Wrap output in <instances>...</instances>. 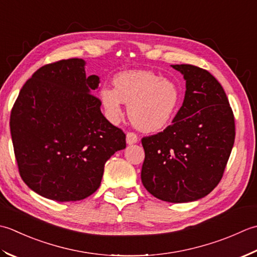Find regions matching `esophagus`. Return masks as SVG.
<instances>
[{
	"label": "esophagus",
	"instance_id": "esophagus-1",
	"mask_svg": "<svg viewBox=\"0 0 257 257\" xmlns=\"http://www.w3.org/2000/svg\"><path fill=\"white\" fill-rule=\"evenodd\" d=\"M138 141H139V136L136 135L135 133H133V132H127L126 133V142H127V144H135V143H138Z\"/></svg>",
	"mask_w": 257,
	"mask_h": 257
}]
</instances>
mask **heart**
<instances>
[{"label":"heart","mask_w":257,"mask_h":257,"mask_svg":"<svg viewBox=\"0 0 257 257\" xmlns=\"http://www.w3.org/2000/svg\"><path fill=\"white\" fill-rule=\"evenodd\" d=\"M114 88L103 87L99 97L107 117L116 121L122 103L128 104L131 122L143 132H156L169 124L179 109L181 93L174 82L150 71L124 72L115 76Z\"/></svg>","instance_id":"b5f03b06"}]
</instances>
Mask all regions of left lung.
<instances>
[{
  "mask_svg": "<svg viewBox=\"0 0 257 257\" xmlns=\"http://www.w3.org/2000/svg\"><path fill=\"white\" fill-rule=\"evenodd\" d=\"M186 81L183 105L163 132L144 136L141 179L152 195L184 203L206 196L222 180L235 140L224 88L208 71L172 65Z\"/></svg>",
  "mask_w": 257,
  "mask_h": 257,
  "instance_id": "obj_1",
  "label": "left lung"
}]
</instances>
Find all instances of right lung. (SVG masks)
Masks as SVG:
<instances>
[{
    "instance_id": "1",
    "label": "right lung",
    "mask_w": 257,
    "mask_h": 257,
    "mask_svg": "<svg viewBox=\"0 0 257 257\" xmlns=\"http://www.w3.org/2000/svg\"><path fill=\"white\" fill-rule=\"evenodd\" d=\"M81 59L40 67L21 88L10 116L19 173L31 190L57 202L80 201L99 187L104 165L126 148L124 132L104 117Z\"/></svg>"
}]
</instances>
